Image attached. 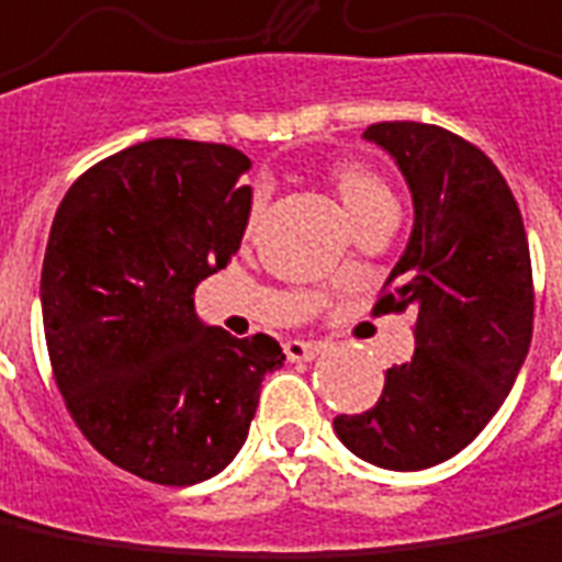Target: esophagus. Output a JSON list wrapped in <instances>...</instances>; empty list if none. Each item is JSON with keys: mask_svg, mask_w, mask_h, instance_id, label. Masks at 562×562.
I'll return each instance as SVG.
<instances>
[{"mask_svg": "<svg viewBox=\"0 0 562 562\" xmlns=\"http://www.w3.org/2000/svg\"><path fill=\"white\" fill-rule=\"evenodd\" d=\"M322 352V344L316 340H285V356L289 362H313Z\"/></svg>", "mask_w": 562, "mask_h": 562, "instance_id": "1", "label": "esophagus"}]
</instances>
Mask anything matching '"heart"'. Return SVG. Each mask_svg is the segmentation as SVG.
Returning <instances> with one entry per match:
<instances>
[{"mask_svg":"<svg viewBox=\"0 0 562 562\" xmlns=\"http://www.w3.org/2000/svg\"><path fill=\"white\" fill-rule=\"evenodd\" d=\"M331 186H335L337 200L347 210L349 222H356L359 215L371 213L380 203H392L390 188L383 186V179L376 172H371L362 164H340V167H335ZM255 215H258V200H255L252 206V222Z\"/></svg>","mask_w":562,"mask_h":562,"instance_id":"b5f03b06","label":"heart"}]
</instances>
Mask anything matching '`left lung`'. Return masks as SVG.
Instances as JSON below:
<instances>
[{"mask_svg": "<svg viewBox=\"0 0 562 562\" xmlns=\"http://www.w3.org/2000/svg\"><path fill=\"white\" fill-rule=\"evenodd\" d=\"M414 200V227L374 313L417 310L414 359L386 371L380 402L335 417L349 453L390 472L457 457L508 398L532 340V268L512 188L457 133L383 121L364 131Z\"/></svg>", "mask_w": 562, "mask_h": 562, "instance_id": "8db88e82", "label": "left lung"}]
</instances>
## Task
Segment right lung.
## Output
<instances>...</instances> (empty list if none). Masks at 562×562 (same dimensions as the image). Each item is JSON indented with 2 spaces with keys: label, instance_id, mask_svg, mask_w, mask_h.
<instances>
[{
  "label": "right lung",
  "instance_id": "add662e5",
  "mask_svg": "<svg viewBox=\"0 0 562 562\" xmlns=\"http://www.w3.org/2000/svg\"><path fill=\"white\" fill-rule=\"evenodd\" d=\"M249 167L231 145L148 139L76 179L50 225L38 297L54 380L90 445L151 484L222 472L285 362L273 337H231L194 310L200 280L240 249Z\"/></svg>",
  "mask_w": 562,
  "mask_h": 562
}]
</instances>
